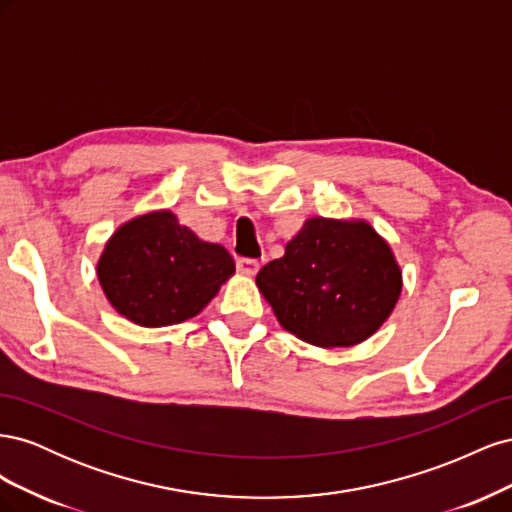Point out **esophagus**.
<instances>
[{"mask_svg": "<svg viewBox=\"0 0 512 512\" xmlns=\"http://www.w3.org/2000/svg\"><path fill=\"white\" fill-rule=\"evenodd\" d=\"M237 269L243 275H256L258 269H260V262L256 258H239L237 260Z\"/></svg>", "mask_w": 512, "mask_h": 512, "instance_id": "esophagus-1", "label": "esophagus"}]
</instances>
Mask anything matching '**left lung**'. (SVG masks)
I'll return each mask as SVG.
<instances>
[{
    "instance_id": "obj_1",
    "label": "left lung",
    "mask_w": 512,
    "mask_h": 512,
    "mask_svg": "<svg viewBox=\"0 0 512 512\" xmlns=\"http://www.w3.org/2000/svg\"><path fill=\"white\" fill-rule=\"evenodd\" d=\"M282 327L307 344L346 348L374 335L401 292L397 260L361 220L312 218L256 275Z\"/></svg>"
}]
</instances>
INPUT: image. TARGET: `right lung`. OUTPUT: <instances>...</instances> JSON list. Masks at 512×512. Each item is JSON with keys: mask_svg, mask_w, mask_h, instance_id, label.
Wrapping results in <instances>:
<instances>
[{"mask_svg": "<svg viewBox=\"0 0 512 512\" xmlns=\"http://www.w3.org/2000/svg\"><path fill=\"white\" fill-rule=\"evenodd\" d=\"M232 273L235 260L224 247L198 239L170 211L119 226L98 260L106 299L141 327L194 318Z\"/></svg>", "mask_w": 512, "mask_h": 512, "instance_id": "obj_1", "label": "right lung"}]
</instances>
